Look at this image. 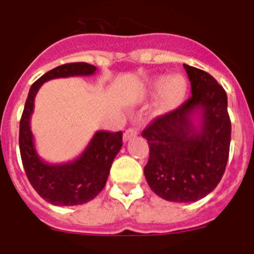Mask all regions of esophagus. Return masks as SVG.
Masks as SVG:
<instances>
[{
    "label": "esophagus",
    "mask_w": 254,
    "mask_h": 254,
    "mask_svg": "<svg viewBox=\"0 0 254 254\" xmlns=\"http://www.w3.org/2000/svg\"><path fill=\"white\" fill-rule=\"evenodd\" d=\"M136 134H137V130L135 129V127H129V129L125 130L124 137H123V139H124V141L127 142V140H130L132 136H135Z\"/></svg>",
    "instance_id": "esophagus-1"
}]
</instances>
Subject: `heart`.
<instances>
[{"label":"heart","instance_id":"obj_1","mask_svg":"<svg viewBox=\"0 0 254 254\" xmlns=\"http://www.w3.org/2000/svg\"><path fill=\"white\" fill-rule=\"evenodd\" d=\"M151 94H160V100L164 105H174L182 99L186 92V82L181 75L172 77H155L149 82Z\"/></svg>","mask_w":254,"mask_h":254}]
</instances>
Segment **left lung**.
Instances as JSON below:
<instances>
[{
    "mask_svg": "<svg viewBox=\"0 0 254 254\" xmlns=\"http://www.w3.org/2000/svg\"><path fill=\"white\" fill-rule=\"evenodd\" d=\"M192 95L142 131L150 157V189L171 202H195L215 190L230 154L227 94L208 73L184 64Z\"/></svg>",
    "mask_w": 254,
    "mask_h": 254,
    "instance_id": "left-lung-1",
    "label": "left lung"
}]
</instances>
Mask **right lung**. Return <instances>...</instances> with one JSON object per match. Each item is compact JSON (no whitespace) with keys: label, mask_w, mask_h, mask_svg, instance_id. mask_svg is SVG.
<instances>
[{"label":"right lung","mask_w":254,"mask_h":254,"mask_svg":"<svg viewBox=\"0 0 254 254\" xmlns=\"http://www.w3.org/2000/svg\"><path fill=\"white\" fill-rule=\"evenodd\" d=\"M97 67L88 63H68L42 75L32 84L19 122V151L28 181L37 193L56 206L89 202L104 189L110 166L123 146V132L97 131L84 151L72 161L49 164L37 152L31 130L34 98L42 84L56 78L93 75Z\"/></svg>","instance_id":"1"}]
</instances>
